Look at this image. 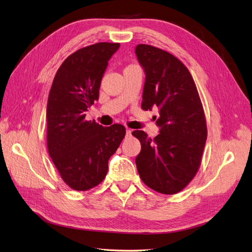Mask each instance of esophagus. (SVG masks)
<instances>
[{
	"instance_id": "obj_1",
	"label": "esophagus",
	"mask_w": 252,
	"mask_h": 252,
	"mask_svg": "<svg viewBox=\"0 0 252 252\" xmlns=\"http://www.w3.org/2000/svg\"><path fill=\"white\" fill-rule=\"evenodd\" d=\"M131 135H132V129L126 128V136L128 137V136H131Z\"/></svg>"
}]
</instances>
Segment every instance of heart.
Masks as SVG:
<instances>
[{
    "label": "heart",
    "instance_id": "heart-1",
    "mask_svg": "<svg viewBox=\"0 0 252 252\" xmlns=\"http://www.w3.org/2000/svg\"><path fill=\"white\" fill-rule=\"evenodd\" d=\"M128 67H131V66H128Z\"/></svg>",
    "mask_w": 252,
    "mask_h": 252
}]
</instances>
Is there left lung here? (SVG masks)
<instances>
[{"instance_id":"left-lung-1","label":"left lung","mask_w":252,"mask_h":252,"mask_svg":"<svg viewBox=\"0 0 252 252\" xmlns=\"http://www.w3.org/2000/svg\"><path fill=\"white\" fill-rule=\"evenodd\" d=\"M135 53L145 72L141 108H159L154 139L132 134L141 143L136 166L142 182L163 194L182 191L197 173L208 136L206 116L190 71L170 53L138 44Z\"/></svg>"}]
</instances>
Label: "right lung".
Returning <instances> with one entry per match:
<instances>
[{"instance_id":"1","label":"right lung","mask_w":252,"mask_h":252,"mask_svg":"<svg viewBox=\"0 0 252 252\" xmlns=\"http://www.w3.org/2000/svg\"><path fill=\"white\" fill-rule=\"evenodd\" d=\"M119 43L98 42L80 49L56 72L46 106V145L62 180L77 191L99 185L108 161L126 136V127L102 126L85 120V112L98 99L100 81Z\"/></svg>"}]
</instances>
